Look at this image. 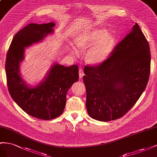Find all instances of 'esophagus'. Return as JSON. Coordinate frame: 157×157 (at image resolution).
I'll return each mask as SVG.
<instances>
[{"label": "esophagus", "mask_w": 157, "mask_h": 157, "mask_svg": "<svg viewBox=\"0 0 157 157\" xmlns=\"http://www.w3.org/2000/svg\"><path fill=\"white\" fill-rule=\"evenodd\" d=\"M79 78H82L83 76L84 75V72H83V69H79Z\"/></svg>", "instance_id": "obj_1"}]
</instances>
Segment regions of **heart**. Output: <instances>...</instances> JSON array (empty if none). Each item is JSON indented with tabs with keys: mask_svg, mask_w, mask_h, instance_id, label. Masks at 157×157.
Segmentation results:
<instances>
[{
	"mask_svg": "<svg viewBox=\"0 0 157 157\" xmlns=\"http://www.w3.org/2000/svg\"><path fill=\"white\" fill-rule=\"evenodd\" d=\"M113 35L109 34L105 29L88 31L77 39L78 45L81 47H92L87 54V60L92 63H100L111 53L115 43ZM73 52L77 53V48H73Z\"/></svg>",
	"mask_w": 157,
	"mask_h": 157,
	"instance_id": "obj_1",
	"label": "heart"
}]
</instances>
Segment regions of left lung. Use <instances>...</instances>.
<instances>
[{"label":"left lung","instance_id":"left-lung-1","mask_svg":"<svg viewBox=\"0 0 157 157\" xmlns=\"http://www.w3.org/2000/svg\"><path fill=\"white\" fill-rule=\"evenodd\" d=\"M150 70L149 44L136 23L105 60L85 66L88 114L102 122L122 117L145 91Z\"/></svg>","mask_w":157,"mask_h":157}]
</instances>
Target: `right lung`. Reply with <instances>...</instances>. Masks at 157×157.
<instances>
[{
  "label": "right lung",
  "mask_w": 157,
  "mask_h": 157,
  "mask_svg": "<svg viewBox=\"0 0 157 157\" xmlns=\"http://www.w3.org/2000/svg\"><path fill=\"white\" fill-rule=\"evenodd\" d=\"M55 25L53 22L32 23L19 31L12 39L5 63L8 89L13 100L27 114L44 120L55 118L63 113L67 91L79 79L78 66L55 64L43 82L31 87L21 78L20 64L24 59L25 47L52 33Z\"/></svg>",
  "instance_id": "right-lung-1"
}]
</instances>
